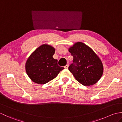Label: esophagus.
Masks as SVG:
<instances>
[{
	"instance_id": "esophagus-1",
	"label": "esophagus",
	"mask_w": 122,
	"mask_h": 122,
	"mask_svg": "<svg viewBox=\"0 0 122 122\" xmlns=\"http://www.w3.org/2000/svg\"><path fill=\"white\" fill-rule=\"evenodd\" d=\"M69 64H66V66H64V68H65V69H68V68H69Z\"/></svg>"
}]
</instances>
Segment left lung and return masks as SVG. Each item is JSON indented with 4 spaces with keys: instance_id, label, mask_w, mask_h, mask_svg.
I'll list each match as a JSON object with an SVG mask.
<instances>
[{
    "instance_id": "obj_1",
    "label": "left lung",
    "mask_w": 122,
    "mask_h": 122,
    "mask_svg": "<svg viewBox=\"0 0 122 122\" xmlns=\"http://www.w3.org/2000/svg\"><path fill=\"white\" fill-rule=\"evenodd\" d=\"M69 51L73 56L74 62L69 66V70L76 80L84 86L97 83L104 71L102 62L97 54L81 42L75 43L69 48Z\"/></svg>"
}]
</instances>
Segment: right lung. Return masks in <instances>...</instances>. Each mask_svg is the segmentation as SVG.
<instances>
[{
  "label": "right lung",
  "mask_w": 122,
  "mask_h": 122,
  "mask_svg": "<svg viewBox=\"0 0 122 122\" xmlns=\"http://www.w3.org/2000/svg\"><path fill=\"white\" fill-rule=\"evenodd\" d=\"M55 48L48 44L39 46L30 54L25 64V71L31 80L44 84L53 80L64 68L53 58Z\"/></svg>",
  "instance_id": "1"
}]
</instances>
